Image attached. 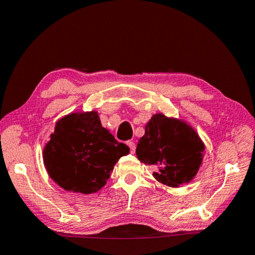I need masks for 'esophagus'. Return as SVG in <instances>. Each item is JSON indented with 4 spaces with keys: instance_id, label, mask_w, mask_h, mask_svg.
I'll return each instance as SVG.
<instances>
[{
    "instance_id": "34e87169",
    "label": "esophagus",
    "mask_w": 255,
    "mask_h": 255,
    "mask_svg": "<svg viewBox=\"0 0 255 255\" xmlns=\"http://www.w3.org/2000/svg\"><path fill=\"white\" fill-rule=\"evenodd\" d=\"M128 148H130V151H131V153H134L135 152V143L133 141H128Z\"/></svg>"
}]
</instances>
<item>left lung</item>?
<instances>
[{
	"mask_svg": "<svg viewBox=\"0 0 255 255\" xmlns=\"http://www.w3.org/2000/svg\"><path fill=\"white\" fill-rule=\"evenodd\" d=\"M205 146L189 125L163 114H155L137 142L136 157L153 167L158 181L170 187L189 182L202 164Z\"/></svg>",
	"mask_w": 255,
	"mask_h": 255,
	"instance_id": "1",
	"label": "left lung"
}]
</instances>
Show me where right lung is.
I'll list each match as a JSON object with an SVG mask.
<instances>
[{
	"label": "right lung",
	"mask_w": 255,
	"mask_h": 255,
	"mask_svg": "<svg viewBox=\"0 0 255 255\" xmlns=\"http://www.w3.org/2000/svg\"><path fill=\"white\" fill-rule=\"evenodd\" d=\"M130 152L102 127L96 112L73 113L58 121L44 146L51 179L65 190L92 194L106 184L115 163Z\"/></svg>",
	"instance_id": "right-lung-1"
}]
</instances>
